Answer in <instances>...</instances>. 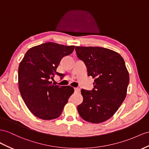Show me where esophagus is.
I'll return each instance as SVG.
<instances>
[{"instance_id": "34e87169", "label": "esophagus", "mask_w": 149, "mask_h": 149, "mask_svg": "<svg viewBox=\"0 0 149 149\" xmlns=\"http://www.w3.org/2000/svg\"><path fill=\"white\" fill-rule=\"evenodd\" d=\"M74 91H75V93H78L80 92V89L79 88H74Z\"/></svg>"}]
</instances>
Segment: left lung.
Here are the masks:
<instances>
[{"label": "left lung", "mask_w": 149, "mask_h": 149, "mask_svg": "<svg viewBox=\"0 0 149 149\" xmlns=\"http://www.w3.org/2000/svg\"><path fill=\"white\" fill-rule=\"evenodd\" d=\"M79 58L87 67V75L94 79L92 91L81 90L83 101L77 106L86 121L100 123L109 120L127 94L129 73L119 53L99 47H75Z\"/></svg>", "instance_id": "left-lung-1"}]
</instances>
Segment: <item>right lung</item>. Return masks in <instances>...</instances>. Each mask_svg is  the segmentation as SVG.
I'll return each instance as SVG.
<instances>
[{
  "instance_id": "right-lung-1",
  "label": "right lung",
  "mask_w": 149,
  "mask_h": 149,
  "mask_svg": "<svg viewBox=\"0 0 149 149\" xmlns=\"http://www.w3.org/2000/svg\"><path fill=\"white\" fill-rule=\"evenodd\" d=\"M75 46L47 42L29 49L18 68L19 89L29 110L42 120L57 118L74 89L50 81L64 56L73 52Z\"/></svg>"
}]
</instances>
